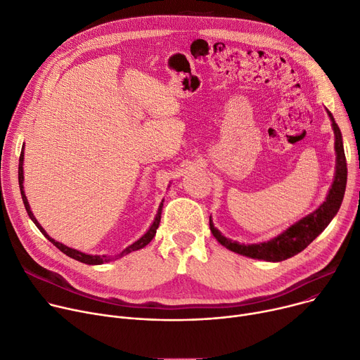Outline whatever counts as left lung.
<instances>
[{"label": "left lung", "mask_w": 360, "mask_h": 360, "mask_svg": "<svg viewBox=\"0 0 360 360\" xmlns=\"http://www.w3.org/2000/svg\"><path fill=\"white\" fill-rule=\"evenodd\" d=\"M327 113L333 122V131L335 135L337 160H335V177L326 202L319 209L314 210L311 215L302 218L301 221L288 228L283 234L274 237L267 243H260V244L245 245V244H238L237 241H231L229 238H225L214 226L212 219L209 217L210 232H212L214 237L218 240V243H221L224 247H226L231 251L238 252L241 256L266 260V262H282L295 255H298V252L307 248L327 228V225L331 222L334 215L339 212L340 205L343 202V196H345L346 181H347V162L345 155L343 141H342V132H340L339 124L334 122L331 113L328 110Z\"/></svg>", "instance_id": "8db88e82"}]
</instances>
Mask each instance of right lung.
Returning a JSON list of instances; mask_svg holds the SVG:
<instances>
[{
	"instance_id": "right-lung-1",
	"label": "right lung",
	"mask_w": 360,
	"mask_h": 360,
	"mask_svg": "<svg viewBox=\"0 0 360 360\" xmlns=\"http://www.w3.org/2000/svg\"><path fill=\"white\" fill-rule=\"evenodd\" d=\"M23 157H25V151L21 150L20 160H18V184H20V193H21V199H23L25 207H26V210H27V214H29L30 219H32V221L34 222V225L40 229L41 234H44L56 248H59V250L63 252V255H67L68 257L75 259V260H78V262H81V263H86V264H101V263H108V262H110V260H115L116 257H108V256H101V257H100V256H90V255H86V252L77 251V250H74V248H70V247H67V245H63V244L55 241L53 238H51V237L46 234V231L40 226V224L37 222V219L33 217L32 210H30V206H29V202H27V198H26V195H25V190H23V179H25V177H23ZM161 210H162V202H161V205H160V207H158L157 217H155V219H154L151 228L146 231V234H145L143 237H141L138 241H135L132 245H129L128 248H124L117 257H122V256H124V255H129V252L136 251V250H139V248H143L148 243H151V240L155 237L157 228H158L160 221H161Z\"/></svg>"
}]
</instances>
